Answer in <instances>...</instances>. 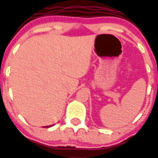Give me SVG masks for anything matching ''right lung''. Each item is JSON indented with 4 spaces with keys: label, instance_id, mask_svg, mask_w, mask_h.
Masks as SVG:
<instances>
[{
    "label": "right lung",
    "instance_id": "1",
    "mask_svg": "<svg viewBox=\"0 0 158 158\" xmlns=\"http://www.w3.org/2000/svg\"><path fill=\"white\" fill-rule=\"evenodd\" d=\"M53 125H51V126H48V127H47V128H48V127H52Z\"/></svg>",
    "mask_w": 158,
    "mask_h": 158
}]
</instances>
